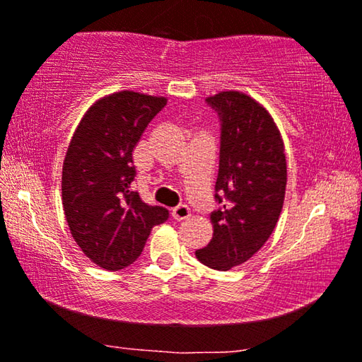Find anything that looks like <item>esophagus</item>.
I'll return each mask as SVG.
<instances>
[{
    "instance_id": "34e87169",
    "label": "esophagus",
    "mask_w": 362,
    "mask_h": 362,
    "mask_svg": "<svg viewBox=\"0 0 362 362\" xmlns=\"http://www.w3.org/2000/svg\"><path fill=\"white\" fill-rule=\"evenodd\" d=\"M171 216H173V219H175V221H185L191 216V209L185 204L176 206L175 209L171 211Z\"/></svg>"
}]
</instances>
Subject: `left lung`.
<instances>
[{"mask_svg":"<svg viewBox=\"0 0 362 362\" xmlns=\"http://www.w3.org/2000/svg\"><path fill=\"white\" fill-rule=\"evenodd\" d=\"M206 102L221 120L219 207L211 212L212 239L196 257L226 272L257 254L274 232L285 199L286 160L279 128L259 102L237 90Z\"/></svg>","mask_w":362,"mask_h":362,"instance_id":"obj_1","label":"left lung"}]
</instances>
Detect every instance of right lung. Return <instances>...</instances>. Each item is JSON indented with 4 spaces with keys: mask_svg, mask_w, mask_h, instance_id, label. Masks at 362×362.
<instances>
[{
    "mask_svg": "<svg viewBox=\"0 0 362 362\" xmlns=\"http://www.w3.org/2000/svg\"><path fill=\"white\" fill-rule=\"evenodd\" d=\"M165 97L123 90L97 100L69 143L62 166V206L83 254L105 270H122L140 257L151 229L168 221L132 189L133 148Z\"/></svg>",
    "mask_w": 362,
    "mask_h": 362,
    "instance_id": "obj_1",
    "label": "right lung"
}]
</instances>
